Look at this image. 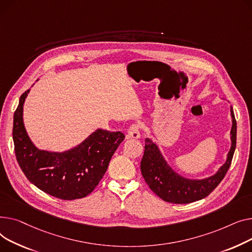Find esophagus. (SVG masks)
Instances as JSON below:
<instances>
[{"instance_id":"obj_1","label":"esophagus","mask_w":252,"mask_h":252,"mask_svg":"<svg viewBox=\"0 0 252 252\" xmlns=\"http://www.w3.org/2000/svg\"><path fill=\"white\" fill-rule=\"evenodd\" d=\"M140 137V127L138 124H132L127 131V136L126 138H134L137 139Z\"/></svg>"}]
</instances>
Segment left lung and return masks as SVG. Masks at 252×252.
Here are the masks:
<instances>
[{
  "label": "left lung",
  "instance_id": "1",
  "mask_svg": "<svg viewBox=\"0 0 252 252\" xmlns=\"http://www.w3.org/2000/svg\"><path fill=\"white\" fill-rule=\"evenodd\" d=\"M231 116L233 122L231 129L232 145L227 161L216 175L203 180H189L176 174L160 155L157 144L149 138L145 139L140 170L145 182L158 197L171 203H190L206 197L216 189L227 174L236 149L237 124L232 107Z\"/></svg>",
  "mask_w": 252,
  "mask_h": 252
}]
</instances>
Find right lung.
<instances>
[{
  "instance_id": "1",
  "label": "right lung",
  "mask_w": 252,
  "mask_h": 252,
  "mask_svg": "<svg viewBox=\"0 0 252 252\" xmlns=\"http://www.w3.org/2000/svg\"><path fill=\"white\" fill-rule=\"evenodd\" d=\"M27 90L14 113L13 141L18 164L26 178L46 193L64 200L88 195L105 175L111 158L124 140L122 132L98 129L81 144L65 153L39 151L23 125Z\"/></svg>"
}]
</instances>
